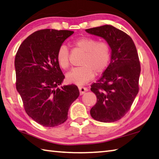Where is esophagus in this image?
<instances>
[{
    "label": "esophagus",
    "instance_id": "obj_1",
    "mask_svg": "<svg viewBox=\"0 0 159 159\" xmlns=\"http://www.w3.org/2000/svg\"><path fill=\"white\" fill-rule=\"evenodd\" d=\"M79 89L80 92V94H83L85 92L88 91V89L85 87H83V86H79Z\"/></svg>",
    "mask_w": 159,
    "mask_h": 159
}]
</instances>
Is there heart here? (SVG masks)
I'll use <instances>...</instances> for the list:
<instances>
[{"mask_svg":"<svg viewBox=\"0 0 159 159\" xmlns=\"http://www.w3.org/2000/svg\"><path fill=\"white\" fill-rule=\"evenodd\" d=\"M75 47L84 52L80 62L81 67H76L67 74L69 83L81 85L104 72L110 65L112 56L111 47L106 41H98L91 37H81L72 42ZM56 60L62 70H67L70 66V52L67 47L62 45L56 52Z\"/></svg>","mask_w":159,"mask_h":159,"instance_id":"obj_1","label":"heart"}]
</instances>
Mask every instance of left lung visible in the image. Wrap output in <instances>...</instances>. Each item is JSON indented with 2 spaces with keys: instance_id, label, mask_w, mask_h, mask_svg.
Segmentation results:
<instances>
[{
  "instance_id": "left-lung-1",
  "label": "left lung",
  "mask_w": 159,
  "mask_h": 159,
  "mask_svg": "<svg viewBox=\"0 0 159 159\" xmlns=\"http://www.w3.org/2000/svg\"><path fill=\"white\" fill-rule=\"evenodd\" d=\"M111 47V61L102 77L91 85L97 103L90 110L95 120L113 122L127 113L139 91L140 63L131 37L111 25L86 29Z\"/></svg>"
}]
</instances>
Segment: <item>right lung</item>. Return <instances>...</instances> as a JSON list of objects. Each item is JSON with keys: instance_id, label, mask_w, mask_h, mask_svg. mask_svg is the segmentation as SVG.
Here are the masks:
<instances>
[{"instance_id": "obj_1", "label": "right lung", "mask_w": 159, "mask_h": 159, "mask_svg": "<svg viewBox=\"0 0 159 159\" xmlns=\"http://www.w3.org/2000/svg\"><path fill=\"white\" fill-rule=\"evenodd\" d=\"M73 33L67 30H37L22 42L16 54V87L25 111L46 127L64 123L71 104L79 96V88L74 84L58 88L65 76L56 52Z\"/></svg>"}]
</instances>
